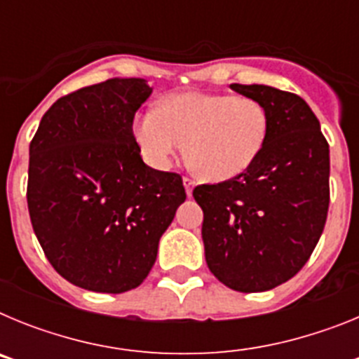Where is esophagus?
Masks as SVG:
<instances>
[{
	"label": "esophagus",
	"instance_id": "1",
	"mask_svg": "<svg viewBox=\"0 0 359 359\" xmlns=\"http://www.w3.org/2000/svg\"><path fill=\"white\" fill-rule=\"evenodd\" d=\"M183 185H185V190H187V196H192V190H194V187H196V182L194 180H192V177H183Z\"/></svg>",
	"mask_w": 359,
	"mask_h": 359
}]
</instances>
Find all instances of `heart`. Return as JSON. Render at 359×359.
<instances>
[{
	"label": "heart",
	"instance_id": "obj_1",
	"mask_svg": "<svg viewBox=\"0 0 359 359\" xmlns=\"http://www.w3.org/2000/svg\"><path fill=\"white\" fill-rule=\"evenodd\" d=\"M268 111L252 97L210 93L170 95L135 120V138L145 160L167 169L189 149L203 176L223 182L255 161L268 136Z\"/></svg>",
	"mask_w": 359,
	"mask_h": 359
}]
</instances>
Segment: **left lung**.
I'll return each mask as SVG.
<instances>
[{"instance_id": "left-lung-1", "label": "left lung", "mask_w": 359, "mask_h": 359, "mask_svg": "<svg viewBox=\"0 0 359 359\" xmlns=\"http://www.w3.org/2000/svg\"><path fill=\"white\" fill-rule=\"evenodd\" d=\"M268 111L264 147L248 169L192 192L203 210L208 269L241 293L284 284L304 268L329 210V144L298 95L262 84H230Z\"/></svg>"}]
</instances>
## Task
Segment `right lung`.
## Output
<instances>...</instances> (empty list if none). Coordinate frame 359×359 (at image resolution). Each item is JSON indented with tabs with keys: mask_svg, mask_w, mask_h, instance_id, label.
<instances>
[{
	"mask_svg": "<svg viewBox=\"0 0 359 359\" xmlns=\"http://www.w3.org/2000/svg\"><path fill=\"white\" fill-rule=\"evenodd\" d=\"M151 91L144 79L72 91L44 113L30 142L32 228L53 269L82 290L140 286L187 199L182 176L145 165L133 135Z\"/></svg>",
	"mask_w": 359,
	"mask_h": 359,
	"instance_id": "right-lung-1",
	"label": "right lung"
}]
</instances>
